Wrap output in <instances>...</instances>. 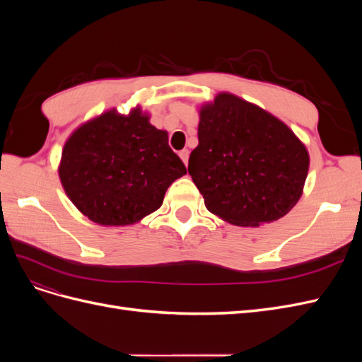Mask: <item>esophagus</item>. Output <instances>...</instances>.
<instances>
[{
	"mask_svg": "<svg viewBox=\"0 0 362 362\" xmlns=\"http://www.w3.org/2000/svg\"><path fill=\"white\" fill-rule=\"evenodd\" d=\"M180 158L182 160V163L185 164V166H187V163H189V149L180 151Z\"/></svg>",
	"mask_w": 362,
	"mask_h": 362,
	"instance_id": "1",
	"label": "esophagus"
}]
</instances>
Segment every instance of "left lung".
<instances>
[{"mask_svg": "<svg viewBox=\"0 0 362 362\" xmlns=\"http://www.w3.org/2000/svg\"><path fill=\"white\" fill-rule=\"evenodd\" d=\"M189 173L206 210L237 226H259L298 204L310 157L279 119L231 93L202 107Z\"/></svg>", "mask_w": 362, "mask_h": 362, "instance_id": "8db88e82", "label": "left lung"}]
</instances>
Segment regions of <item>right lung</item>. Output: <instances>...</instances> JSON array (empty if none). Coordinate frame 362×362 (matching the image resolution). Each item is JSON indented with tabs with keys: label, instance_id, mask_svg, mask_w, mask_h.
Masks as SVG:
<instances>
[{
	"label": "right lung",
	"instance_id": "1",
	"mask_svg": "<svg viewBox=\"0 0 362 362\" xmlns=\"http://www.w3.org/2000/svg\"><path fill=\"white\" fill-rule=\"evenodd\" d=\"M187 173L168 144L166 131L140 108L128 116L110 110L68 139L59 168L72 204L107 225H133L161 206L169 185Z\"/></svg>",
	"mask_w": 362,
	"mask_h": 362
}]
</instances>
